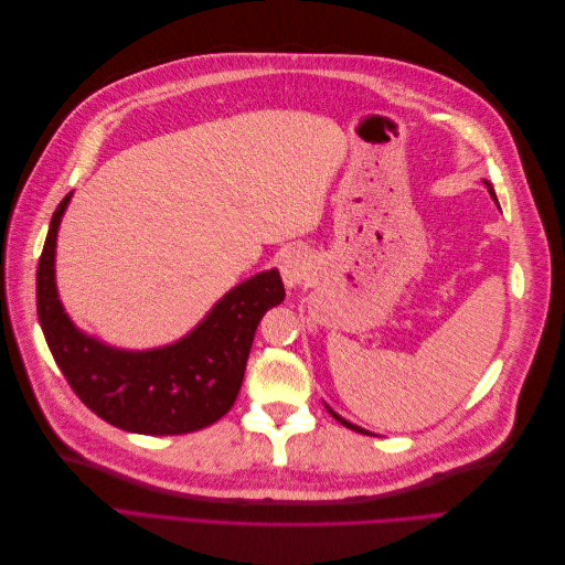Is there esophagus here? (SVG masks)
<instances>
[{
  "instance_id": "1",
  "label": "esophagus",
  "mask_w": 565,
  "mask_h": 565,
  "mask_svg": "<svg viewBox=\"0 0 565 565\" xmlns=\"http://www.w3.org/2000/svg\"><path fill=\"white\" fill-rule=\"evenodd\" d=\"M278 268H280V276L287 289H295L299 287L306 276H309L311 270V256L303 247H287L280 252V259H278Z\"/></svg>"
}]
</instances>
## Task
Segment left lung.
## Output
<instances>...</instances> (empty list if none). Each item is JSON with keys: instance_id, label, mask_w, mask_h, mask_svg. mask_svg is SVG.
Wrapping results in <instances>:
<instances>
[{"instance_id": "left-lung-1", "label": "left lung", "mask_w": 565, "mask_h": 565, "mask_svg": "<svg viewBox=\"0 0 565 565\" xmlns=\"http://www.w3.org/2000/svg\"><path fill=\"white\" fill-rule=\"evenodd\" d=\"M483 183H486V185H488V193H490V198H492V200H494V202H498V195H494V191H492V183H490V181H486V179H483ZM498 207H500V204H498ZM328 413H330V415H332V417H334V419H337V422H341V424H344V426H347V429H351V431H358V434H367V431H365V429H361V426H355V424H351V422H347V419H344V417H339V415H337V413H334V409H332V407H328Z\"/></svg>"}]
</instances>
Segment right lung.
<instances>
[{"label": "right lung", "instance_id": "obj_1", "mask_svg": "<svg viewBox=\"0 0 565 565\" xmlns=\"http://www.w3.org/2000/svg\"><path fill=\"white\" fill-rule=\"evenodd\" d=\"M51 216L38 266V316L51 355L79 401L131 434L179 436L214 424L241 393L256 324L285 299L278 268L235 285L195 328L167 347L127 351L82 332L56 289V237L71 204Z\"/></svg>", "mask_w": 565, "mask_h": 565}]
</instances>
